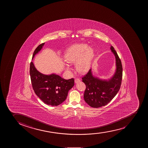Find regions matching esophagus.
<instances>
[{
  "label": "esophagus",
  "instance_id": "esophagus-1",
  "mask_svg": "<svg viewBox=\"0 0 148 148\" xmlns=\"http://www.w3.org/2000/svg\"><path fill=\"white\" fill-rule=\"evenodd\" d=\"M80 82H81V80L79 79H78V78H77L75 79V82L76 84H77V83Z\"/></svg>",
  "mask_w": 148,
  "mask_h": 148
}]
</instances>
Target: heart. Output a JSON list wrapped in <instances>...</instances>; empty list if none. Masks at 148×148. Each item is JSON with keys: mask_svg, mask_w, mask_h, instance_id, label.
Here are the masks:
<instances>
[{"mask_svg": "<svg viewBox=\"0 0 148 148\" xmlns=\"http://www.w3.org/2000/svg\"><path fill=\"white\" fill-rule=\"evenodd\" d=\"M94 56V49L86 44H76L70 46L64 55V61L69 64L75 63L77 71L82 73H86L91 67ZM64 69L70 71L71 68L66 64Z\"/></svg>", "mask_w": 148, "mask_h": 148, "instance_id": "obj_1", "label": "heart"}]
</instances>
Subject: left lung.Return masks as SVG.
Returning <instances> with one entry per match:
<instances>
[{
	"mask_svg": "<svg viewBox=\"0 0 148 148\" xmlns=\"http://www.w3.org/2000/svg\"><path fill=\"white\" fill-rule=\"evenodd\" d=\"M111 52L116 60L115 73L108 79H102L92 75V69L82 77V82L86 88L84 94V99L90 107L98 108L106 105L115 97L120 90L123 76L121 61L112 46Z\"/></svg>",
	"mask_w": 148,
	"mask_h": 148,
	"instance_id": "left-lung-1",
	"label": "left lung"
}]
</instances>
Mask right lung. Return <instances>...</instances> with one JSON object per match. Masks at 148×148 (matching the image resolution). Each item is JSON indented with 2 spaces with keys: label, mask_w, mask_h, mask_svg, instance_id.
<instances>
[{
  "label": "right lung",
  "mask_w": 148,
  "mask_h": 148,
  "mask_svg": "<svg viewBox=\"0 0 148 148\" xmlns=\"http://www.w3.org/2000/svg\"><path fill=\"white\" fill-rule=\"evenodd\" d=\"M45 43L40 44L33 54H36L42 48ZM30 75L33 89L36 95L48 105L57 106L66 99L69 91L74 85V79H65L53 73L45 75L38 71L31 62L30 65Z\"/></svg>",
  "instance_id": "obj_1"
}]
</instances>
